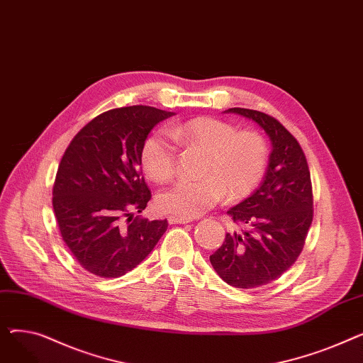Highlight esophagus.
<instances>
[{
	"label": "esophagus",
	"instance_id": "esophagus-1",
	"mask_svg": "<svg viewBox=\"0 0 363 363\" xmlns=\"http://www.w3.org/2000/svg\"><path fill=\"white\" fill-rule=\"evenodd\" d=\"M170 225H175V223H189L193 219H188V218H179V216H169L167 218Z\"/></svg>",
	"mask_w": 363,
	"mask_h": 363
}]
</instances>
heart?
Segmentation results:
<instances>
[{
	"mask_svg": "<svg viewBox=\"0 0 363 363\" xmlns=\"http://www.w3.org/2000/svg\"><path fill=\"white\" fill-rule=\"evenodd\" d=\"M182 145L203 148L206 159L201 179H179L159 196L157 204L166 213L193 219L212 208L223 197L238 200L249 196L262 181L268 166V144L253 130H241L215 118H196L169 129ZM141 164L156 182H166L175 172V147L163 132L144 141Z\"/></svg>",
	"mask_w": 363,
	"mask_h": 363,
	"instance_id": "obj_1",
	"label": "heart"
}]
</instances>
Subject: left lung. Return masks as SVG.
Instances as JSON below:
<instances>
[{"label":"left lung","mask_w":363,"mask_h":363,"mask_svg":"<svg viewBox=\"0 0 363 363\" xmlns=\"http://www.w3.org/2000/svg\"><path fill=\"white\" fill-rule=\"evenodd\" d=\"M225 111L256 122L272 144L260 186L228 211L241 228L211 256L226 284L256 289L279 278L303 250L313 219L311 172L300 144L275 118L241 107Z\"/></svg>","instance_id":"obj_1"}]
</instances>
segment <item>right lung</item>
<instances>
[{"mask_svg":"<svg viewBox=\"0 0 363 363\" xmlns=\"http://www.w3.org/2000/svg\"><path fill=\"white\" fill-rule=\"evenodd\" d=\"M174 114L148 106L113 108L85 125L66 148L52 207L63 241L88 272L125 275L166 233V219L133 218V212L141 213L151 199L141 172L143 144Z\"/></svg>","mask_w":363,"mask_h":363,"instance_id":"1","label":"right lung"}]
</instances>
